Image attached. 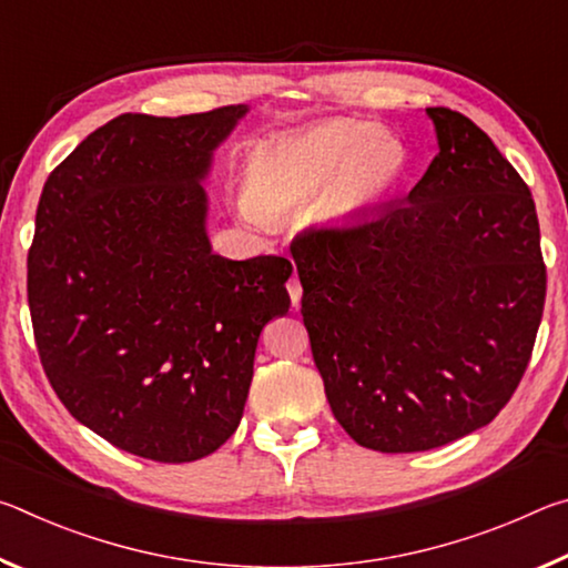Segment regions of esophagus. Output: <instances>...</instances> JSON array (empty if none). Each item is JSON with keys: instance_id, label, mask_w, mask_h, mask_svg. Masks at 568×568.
<instances>
[{"instance_id": "34e87169", "label": "esophagus", "mask_w": 568, "mask_h": 568, "mask_svg": "<svg viewBox=\"0 0 568 568\" xmlns=\"http://www.w3.org/2000/svg\"><path fill=\"white\" fill-rule=\"evenodd\" d=\"M287 293H291L293 307L301 305V297H303V285H301V281H297V275H293L291 281H287Z\"/></svg>"}]
</instances>
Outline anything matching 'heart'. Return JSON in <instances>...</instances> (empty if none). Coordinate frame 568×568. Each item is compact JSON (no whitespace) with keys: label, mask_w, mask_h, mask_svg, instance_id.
Returning a JSON list of instances; mask_svg holds the SVG:
<instances>
[{"label":"heart","mask_w":568,"mask_h":568,"mask_svg":"<svg viewBox=\"0 0 568 568\" xmlns=\"http://www.w3.org/2000/svg\"><path fill=\"white\" fill-rule=\"evenodd\" d=\"M406 168V148L371 124H313L250 150L243 215L263 225L267 215L301 210L321 197L323 220L355 223L388 203Z\"/></svg>","instance_id":"b5f03b06"}]
</instances>
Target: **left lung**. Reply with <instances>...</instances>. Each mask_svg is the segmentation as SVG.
Here are the masks:
<instances>
[{
    "instance_id": "obj_1",
    "label": "left lung",
    "mask_w": 568,
    "mask_h": 568,
    "mask_svg": "<svg viewBox=\"0 0 568 568\" xmlns=\"http://www.w3.org/2000/svg\"><path fill=\"white\" fill-rule=\"evenodd\" d=\"M426 114L438 155L406 200L291 245L333 416L383 454L488 426L524 376L546 297L526 182L464 114Z\"/></svg>"
}]
</instances>
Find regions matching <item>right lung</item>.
Listing matches in <instances>:
<instances>
[{"label":"right lung","instance_id":"add662e5","mask_svg":"<svg viewBox=\"0 0 568 568\" xmlns=\"http://www.w3.org/2000/svg\"><path fill=\"white\" fill-rule=\"evenodd\" d=\"M247 112L120 114L37 207L27 297L47 378L82 426L160 464L235 434L257 338L291 307V261H230L207 235L215 150Z\"/></svg>","mask_w":568,"mask_h":568}]
</instances>
